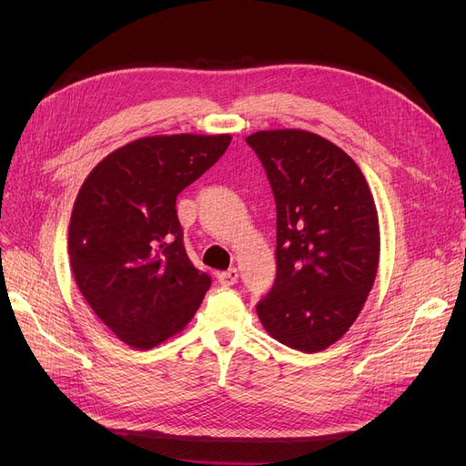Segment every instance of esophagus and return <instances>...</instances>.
Here are the masks:
<instances>
[{"label": "esophagus", "instance_id": "obj_1", "mask_svg": "<svg viewBox=\"0 0 466 466\" xmlns=\"http://www.w3.org/2000/svg\"><path fill=\"white\" fill-rule=\"evenodd\" d=\"M238 270L236 268H228L227 272H220L217 278H218V283L223 287H232L236 281H238Z\"/></svg>", "mask_w": 466, "mask_h": 466}]
</instances>
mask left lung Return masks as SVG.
Segmentation results:
<instances>
[{"label": "left lung", "instance_id": "1", "mask_svg": "<svg viewBox=\"0 0 466 466\" xmlns=\"http://www.w3.org/2000/svg\"><path fill=\"white\" fill-rule=\"evenodd\" d=\"M246 141L278 209V276L258 319L287 348L323 351L355 323L378 274L372 192L353 158L321 136L285 128Z\"/></svg>", "mask_w": 466, "mask_h": 466}]
</instances>
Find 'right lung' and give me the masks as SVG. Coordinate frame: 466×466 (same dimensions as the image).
Segmentation results:
<instances>
[{"instance_id":"obj_1","label":"right lung","mask_w":466,"mask_h":466,"mask_svg":"<svg viewBox=\"0 0 466 466\" xmlns=\"http://www.w3.org/2000/svg\"><path fill=\"white\" fill-rule=\"evenodd\" d=\"M230 134L151 136L107 155L73 204L67 253L81 295L134 350L183 330L211 278L192 266L177 194L225 155Z\"/></svg>"}]
</instances>
